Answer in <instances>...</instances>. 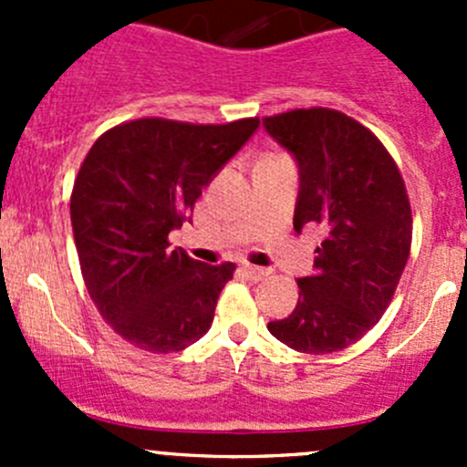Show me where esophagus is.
<instances>
[{
  "mask_svg": "<svg viewBox=\"0 0 467 467\" xmlns=\"http://www.w3.org/2000/svg\"><path fill=\"white\" fill-rule=\"evenodd\" d=\"M242 271H244V275L251 277V280H262L264 275H268L266 268H262V266H253V264H244Z\"/></svg>",
  "mask_w": 467,
  "mask_h": 467,
  "instance_id": "1",
  "label": "esophagus"
}]
</instances>
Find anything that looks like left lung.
I'll list each match as a JSON object with an SVG mask.
<instances>
[{"label":"left lung","instance_id":"obj_1","mask_svg":"<svg viewBox=\"0 0 467 467\" xmlns=\"http://www.w3.org/2000/svg\"><path fill=\"white\" fill-rule=\"evenodd\" d=\"M262 124L298 162L296 233H325L314 273L298 280V305L268 332L307 355L338 352L379 321L407 266L413 219L402 173L378 135L332 108H298Z\"/></svg>","mask_w":467,"mask_h":467}]
</instances>
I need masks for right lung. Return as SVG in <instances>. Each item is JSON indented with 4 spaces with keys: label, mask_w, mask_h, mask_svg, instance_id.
I'll use <instances>...</instances> for the list:
<instances>
[{
    "label": "right lung",
    "mask_w": 467,
    "mask_h": 467,
    "mask_svg": "<svg viewBox=\"0 0 467 467\" xmlns=\"http://www.w3.org/2000/svg\"><path fill=\"white\" fill-rule=\"evenodd\" d=\"M257 117L230 124L144 117L106 130L72 190V228L88 294L103 321L140 350L181 352L210 329L234 264L171 251L214 173L248 142Z\"/></svg>",
    "instance_id": "obj_1"
}]
</instances>
